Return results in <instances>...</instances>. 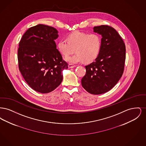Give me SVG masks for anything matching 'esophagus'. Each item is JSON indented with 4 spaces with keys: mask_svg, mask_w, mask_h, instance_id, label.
Listing matches in <instances>:
<instances>
[{
    "mask_svg": "<svg viewBox=\"0 0 146 146\" xmlns=\"http://www.w3.org/2000/svg\"><path fill=\"white\" fill-rule=\"evenodd\" d=\"M68 66L69 68H74L76 67L75 65H73V64H69Z\"/></svg>",
    "mask_w": 146,
    "mask_h": 146,
    "instance_id": "obj_1",
    "label": "esophagus"
}]
</instances>
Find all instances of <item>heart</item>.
Returning <instances> with one entry per match:
<instances>
[{
	"instance_id": "obj_1",
	"label": "heart",
	"mask_w": 146,
	"mask_h": 146,
	"mask_svg": "<svg viewBox=\"0 0 146 146\" xmlns=\"http://www.w3.org/2000/svg\"><path fill=\"white\" fill-rule=\"evenodd\" d=\"M102 41L100 35L96 33L88 34L79 31L70 34L67 39L59 40L57 47L63 55L67 56L76 48V54L65 58L72 64L91 62L97 57L101 49Z\"/></svg>"
}]
</instances>
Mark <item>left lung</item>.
<instances>
[{"instance_id":"1","label":"left lung","mask_w":146,"mask_h":146,"mask_svg":"<svg viewBox=\"0 0 146 146\" xmlns=\"http://www.w3.org/2000/svg\"><path fill=\"white\" fill-rule=\"evenodd\" d=\"M93 29L102 36L101 49L95 61L85 66L86 74L82 79V85L88 92L100 95L111 90L122 76L126 49L114 28L101 25Z\"/></svg>"}]
</instances>
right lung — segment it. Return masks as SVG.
Segmentation results:
<instances>
[{
    "label": "right lung",
    "instance_id": "obj_1",
    "mask_svg": "<svg viewBox=\"0 0 146 146\" xmlns=\"http://www.w3.org/2000/svg\"><path fill=\"white\" fill-rule=\"evenodd\" d=\"M56 28L42 24L29 28L18 49L19 70L28 85L42 94L54 90L61 83L68 64L56 49Z\"/></svg>",
    "mask_w": 146,
    "mask_h": 146
}]
</instances>
